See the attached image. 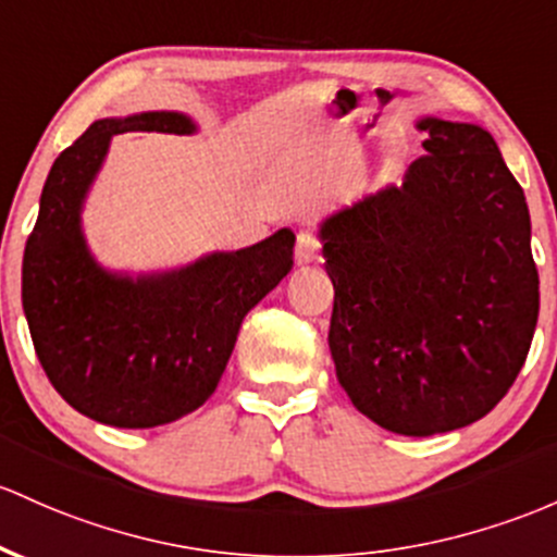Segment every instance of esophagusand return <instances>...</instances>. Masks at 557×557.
I'll list each match as a JSON object with an SVG mask.
<instances>
[{
  "mask_svg": "<svg viewBox=\"0 0 557 557\" xmlns=\"http://www.w3.org/2000/svg\"><path fill=\"white\" fill-rule=\"evenodd\" d=\"M320 237L314 235V232L309 230H301L296 235V261L298 264H311V261L317 259V253H320Z\"/></svg>",
  "mask_w": 557,
  "mask_h": 557,
  "instance_id": "1",
  "label": "esophagus"
}]
</instances>
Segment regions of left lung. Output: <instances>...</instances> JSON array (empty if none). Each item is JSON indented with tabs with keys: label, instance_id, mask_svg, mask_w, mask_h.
I'll return each instance as SVG.
<instances>
[{
	"label": "left lung",
	"instance_id": "left-lung-1",
	"mask_svg": "<svg viewBox=\"0 0 557 557\" xmlns=\"http://www.w3.org/2000/svg\"><path fill=\"white\" fill-rule=\"evenodd\" d=\"M401 187L322 224L330 354L372 423L431 436L484 418L516 383L540 317L527 195L488 132L423 119Z\"/></svg>",
	"mask_w": 557,
	"mask_h": 557
}]
</instances>
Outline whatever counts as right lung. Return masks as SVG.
<instances>
[{
    "label": "right lung",
    "instance_id": "right-lung-1",
    "mask_svg": "<svg viewBox=\"0 0 557 557\" xmlns=\"http://www.w3.org/2000/svg\"><path fill=\"white\" fill-rule=\"evenodd\" d=\"M129 129L189 134L180 113L95 121L52 163L23 253V311L47 377L73 409L115 428H156L195 412L216 391L237 330L293 267L290 230L235 253L158 277L95 264L78 227L82 200Z\"/></svg>",
    "mask_w": 557,
    "mask_h": 557
}]
</instances>
